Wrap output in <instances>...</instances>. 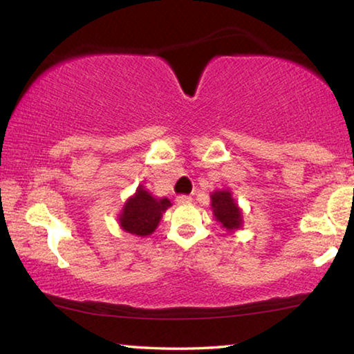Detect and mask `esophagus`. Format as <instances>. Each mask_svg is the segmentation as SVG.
Wrapping results in <instances>:
<instances>
[{"label": "esophagus", "mask_w": 354, "mask_h": 354, "mask_svg": "<svg viewBox=\"0 0 354 354\" xmlns=\"http://www.w3.org/2000/svg\"><path fill=\"white\" fill-rule=\"evenodd\" d=\"M176 203H178V205H189V203H192V196H189V195H178L176 196Z\"/></svg>", "instance_id": "34e87169"}]
</instances>
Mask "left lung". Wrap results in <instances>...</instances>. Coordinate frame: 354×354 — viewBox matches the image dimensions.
Listing matches in <instances>:
<instances>
[{"mask_svg": "<svg viewBox=\"0 0 354 354\" xmlns=\"http://www.w3.org/2000/svg\"><path fill=\"white\" fill-rule=\"evenodd\" d=\"M211 209L215 220L227 232H236L243 225L242 209L239 207L237 201L232 196L230 189L215 190L211 194Z\"/></svg>", "mask_w": 354, "mask_h": 354, "instance_id": "8db88e82", "label": "left lung"}]
</instances>
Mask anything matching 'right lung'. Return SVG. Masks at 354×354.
I'll return each instance as SVG.
<instances>
[{
    "label": "right lung",
    "instance_id": "add662e5",
    "mask_svg": "<svg viewBox=\"0 0 354 354\" xmlns=\"http://www.w3.org/2000/svg\"><path fill=\"white\" fill-rule=\"evenodd\" d=\"M171 206L167 196H154L145 185H139L136 194L124 201L122 212L118 214V226L133 236H151L158 227L162 214Z\"/></svg>",
    "mask_w": 354,
    "mask_h": 354
}]
</instances>
